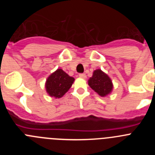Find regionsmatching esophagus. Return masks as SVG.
Masks as SVG:
<instances>
[{
    "instance_id": "1",
    "label": "esophagus",
    "mask_w": 155,
    "mask_h": 155,
    "mask_svg": "<svg viewBox=\"0 0 155 155\" xmlns=\"http://www.w3.org/2000/svg\"><path fill=\"white\" fill-rule=\"evenodd\" d=\"M78 77L81 78H86V74H79Z\"/></svg>"
}]
</instances>
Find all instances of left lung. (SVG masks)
<instances>
[{
    "label": "left lung",
    "mask_w": 155,
    "mask_h": 155,
    "mask_svg": "<svg viewBox=\"0 0 155 155\" xmlns=\"http://www.w3.org/2000/svg\"><path fill=\"white\" fill-rule=\"evenodd\" d=\"M87 83L91 89L101 97L107 96L113 89V84L109 75L100 69L93 71L92 77Z\"/></svg>",
    "instance_id": "left-lung-1"
}]
</instances>
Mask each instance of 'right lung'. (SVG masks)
<instances>
[{
	"instance_id": "1",
	"label": "right lung",
	"mask_w": 155,
	"mask_h": 155,
	"mask_svg": "<svg viewBox=\"0 0 155 155\" xmlns=\"http://www.w3.org/2000/svg\"><path fill=\"white\" fill-rule=\"evenodd\" d=\"M74 81L73 77L69 76L62 69H57L47 78L45 88L50 97L60 98L68 92Z\"/></svg>"
}]
</instances>
